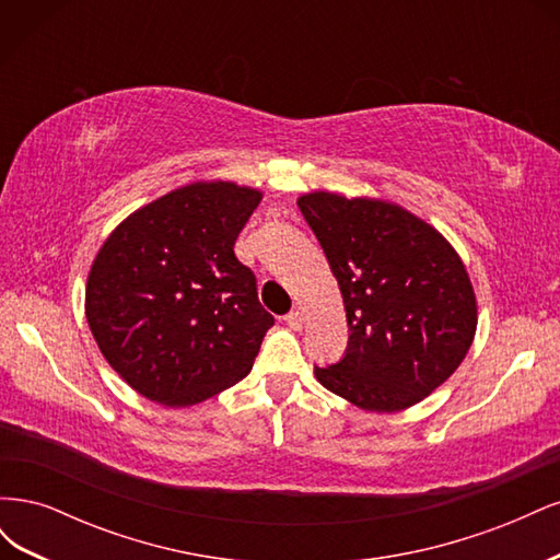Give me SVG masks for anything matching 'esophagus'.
I'll return each instance as SVG.
<instances>
[{"label":"esophagus","instance_id":"34e87169","mask_svg":"<svg viewBox=\"0 0 560 560\" xmlns=\"http://www.w3.org/2000/svg\"><path fill=\"white\" fill-rule=\"evenodd\" d=\"M284 322H287V325H290L292 329L299 331V329H303V325H306V315H303L301 308H294L292 313H287Z\"/></svg>","mask_w":560,"mask_h":560}]
</instances>
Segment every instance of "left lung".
Here are the masks:
<instances>
[{"instance_id": "left-lung-1", "label": "left lung", "mask_w": 560, "mask_h": 560, "mask_svg": "<svg viewBox=\"0 0 560 560\" xmlns=\"http://www.w3.org/2000/svg\"><path fill=\"white\" fill-rule=\"evenodd\" d=\"M296 206L327 254L350 331L346 358L315 369V378L371 413L432 395L477 334L460 254L425 219L383 198L311 191Z\"/></svg>"}]
</instances>
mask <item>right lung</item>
<instances>
[{
    "instance_id": "obj_1",
    "label": "right lung",
    "mask_w": 560,
    "mask_h": 560,
    "mask_svg": "<svg viewBox=\"0 0 560 560\" xmlns=\"http://www.w3.org/2000/svg\"><path fill=\"white\" fill-rule=\"evenodd\" d=\"M261 191L200 179L130 212L97 249L86 319L109 366L167 409L243 381L273 315L233 245Z\"/></svg>"
}]
</instances>
